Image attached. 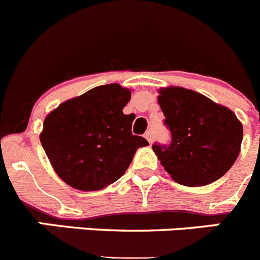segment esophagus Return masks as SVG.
<instances>
[{"label": "esophagus", "instance_id": "1", "mask_svg": "<svg viewBox=\"0 0 260 260\" xmlns=\"http://www.w3.org/2000/svg\"><path fill=\"white\" fill-rule=\"evenodd\" d=\"M144 137H146V139L148 142H150V143H152V142H153V133H152V130H148V132L146 133V135H144Z\"/></svg>", "mask_w": 260, "mask_h": 260}]
</instances>
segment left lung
Listing matches in <instances>:
<instances>
[{
    "mask_svg": "<svg viewBox=\"0 0 260 260\" xmlns=\"http://www.w3.org/2000/svg\"><path fill=\"white\" fill-rule=\"evenodd\" d=\"M158 104L171 142H155L152 150L177 183L208 185L231 169L243 137L242 125L231 109L181 87L160 89Z\"/></svg>",
    "mask_w": 260,
    "mask_h": 260,
    "instance_id": "8db88e82",
    "label": "left lung"
}]
</instances>
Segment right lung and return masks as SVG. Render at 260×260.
<instances>
[{"mask_svg":"<svg viewBox=\"0 0 260 260\" xmlns=\"http://www.w3.org/2000/svg\"><path fill=\"white\" fill-rule=\"evenodd\" d=\"M132 92L119 84L89 89L47 116L40 141L56 173L83 191L100 190L122 176L139 147L133 114L122 109Z\"/></svg>","mask_w":260,"mask_h":260,"instance_id":"right-lung-1","label":"right lung"}]
</instances>
